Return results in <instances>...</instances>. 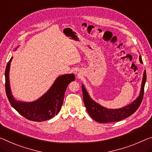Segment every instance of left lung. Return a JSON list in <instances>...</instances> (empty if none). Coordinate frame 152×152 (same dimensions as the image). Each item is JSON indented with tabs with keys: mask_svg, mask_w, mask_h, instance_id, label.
<instances>
[{
	"mask_svg": "<svg viewBox=\"0 0 152 152\" xmlns=\"http://www.w3.org/2000/svg\"><path fill=\"white\" fill-rule=\"evenodd\" d=\"M139 61H140L141 63H143L141 56H139ZM145 81L146 72L145 70L143 76V80H142L141 93L139 97L131 104L118 110L107 109V108L101 106L97 103L93 102L91 97H89L88 93L86 92V89L83 85L82 90H83V101L87 112L93 120H95V121L98 122H100V123L118 122L134 114L140 106L143 98L144 87H145Z\"/></svg>",
	"mask_w": 152,
	"mask_h": 152,
	"instance_id": "obj_1",
	"label": "left lung"
}]
</instances>
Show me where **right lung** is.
Returning a JSON list of instances; mask_svg holds the SVG:
<instances>
[{"label": "right lung", "instance_id": "right-lung-1", "mask_svg": "<svg viewBox=\"0 0 152 152\" xmlns=\"http://www.w3.org/2000/svg\"><path fill=\"white\" fill-rule=\"evenodd\" d=\"M9 60L5 69V91L11 106L19 114L32 121L41 122L51 119L58 114L63 104L64 95L67 85L75 80L74 74H65L57 78L53 85L42 97L32 103L17 102L11 95L9 86Z\"/></svg>", "mask_w": 152, "mask_h": 152}]
</instances>
